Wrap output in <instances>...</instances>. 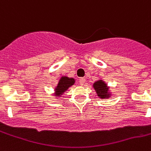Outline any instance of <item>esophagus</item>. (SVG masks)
<instances>
[{"label": "esophagus", "instance_id": "1", "mask_svg": "<svg viewBox=\"0 0 151 151\" xmlns=\"http://www.w3.org/2000/svg\"><path fill=\"white\" fill-rule=\"evenodd\" d=\"M85 81H85V78H81L79 79V84H81V85H83V84L85 83Z\"/></svg>", "mask_w": 151, "mask_h": 151}]
</instances>
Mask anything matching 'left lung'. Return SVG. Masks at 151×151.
<instances>
[{
    "instance_id": "left-lung-1",
    "label": "left lung",
    "mask_w": 151,
    "mask_h": 151,
    "mask_svg": "<svg viewBox=\"0 0 151 151\" xmlns=\"http://www.w3.org/2000/svg\"><path fill=\"white\" fill-rule=\"evenodd\" d=\"M94 88H95L98 95L101 99H105L109 96V94H108L109 88L106 87V84L103 81H99L95 82L94 84Z\"/></svg>"
}]
</instances>
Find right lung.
Returning a JSON list of instances; mask_svg holds the SVG:
<instances>
[{
	"mask_svg": "<svg viewBox=\"0 0 151 151\" xmlns=\"http://www.w3.org/2000/svg\"><path fill=\"white\" fill-rule=\"evenodd\" d=\"M74 83V80L73 78H69L67 77H63L59 81V84L56 88V95H62L64 91L68 89V88L73 85Z\"/></svg>",
	"mask_w": 151,
	"mask_h": 151,
	"instance_id": "1",
	"label": "right lung"
}]
</instances>
